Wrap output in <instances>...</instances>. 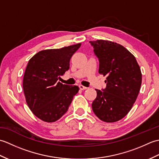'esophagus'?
Masks as SVG:
<instances>
[{"instance_id":"34e87169","label":"esophagus","mask_w":159,"mask_h":159,"mask_svg":"<svg viewBox=\"0 0 159 159\" xmlns=\"http://www.w3.org/2000/svg\"><path fill=\"white\" fill-rule=\"evenodd\" d=\"M79 87V89H80V90H85V89H87V87H85V86H83V85H80Z\"/></svg>"}]
</instances>
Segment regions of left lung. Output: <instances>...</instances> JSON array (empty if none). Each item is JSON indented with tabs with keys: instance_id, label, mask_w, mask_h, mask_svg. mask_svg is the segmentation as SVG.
<instances>
[{
	"instance_id": "obj_1",
	"label": "left lung",
	"mask_w": 159,
	"mask_h": 159,
	"mask_svg": "<svg viewBox=\"0 0 159 159\" xmlns=\"http://www.w3.org/2000/svg\"><path fill=\"white\" fill-rule=\"evenodd\" d=\"M89 43L99 61L98 72L107 76L105 88L96 89L92 109L100 120L115 122L126 116L135 102L142 80L140 67L135 57L119 43L106 40Z\"/></svg>"
}]
</instances>
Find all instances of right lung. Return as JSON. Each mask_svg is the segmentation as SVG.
<instances>
[{
  "mask_svg": "<svg viewBox=\"0 0 159 159\" xmlns=\"http://www.w3.org/2000/svg\"><path fill=\"white\" fill-rule=\"evenodd\" d=\"M80 45L42 50L29 60L24 75L23 90L29 109L39 119L54 122L68 110L79 88L57 80L70 69L71 57Z\"/></svg>",
  "mask_w": 159,
  "mask_h": 159,
  "instance_id": "obj_1",
  "label": "right lung"
}]
</instances>
